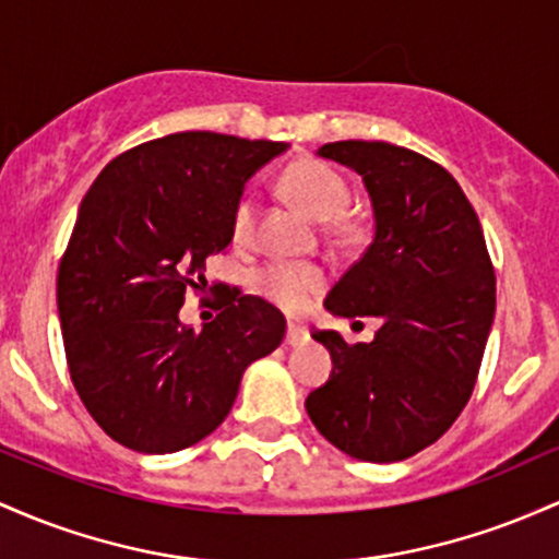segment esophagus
I'll return each mask as SVG.
<instances>
[{
  "label": "esophagus",
  "instance_id": "obj_1",
  "mask_svg": "<svg viewBox=\"0 0 559 559\" xmlns=\"http://www.w3.org/2000/svg\"><path fill=\"white\" fill-rule=\"evenodd\" d=\"M306 330L298 328V324H287V335H285V346L296 348V346H304L306 343Z\"/></svg>",
  "mask_w": 559,
  "mask_h": 559
}]
</instances>
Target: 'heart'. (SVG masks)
I'll list each match as a JSON object with an SVG mask.
<instances>
[{
  "instance_id": "heart-1",
  "label": "heart",
  "mask_w": 559,
  "mask_h": 559,
  "mask_svg": "<svg viewBox=\"0 0 559 559\" xmlns=\"http://www.w3.org/2000/svg\"><path fill=\"white\" fill-rule=\"evenodd\" d=\"M282 195L290 200L313 222L324 224L330 237L341 242L359 240L364 224L359 216L346 213L350 203L348 181L324 163L304 158L290 163L280 179ZM255 229V205L246 198L237 203L231 213V240L237 246H248ZM324 277L317 266H269L259 277L261 293L280 306L282 311L298 313L311 304L313 296L322 290Z\"/></svg>"
}]
</instances>
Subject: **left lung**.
Masks as SVG:
<instances>
[{
  "mask_svg": "<svg viewBox=\"0 0 559 559\" xmlns=\"http://www.w3.org/2000/svg\"><path fill=\"white\" fill-rule=\"evenodd\" d=\"M317 155L359 174L374 213L372 242L324 309L374 317L380 330L356 346L335 330L313 332L332 372L306 412L343 454L401 462L436 443L465 409L493 324L497 277L478 216L447 168L388 142H330Z\"/></svg>",
  "mask_w": 559,
  "mask_h": 559,
  "instance_id": "left-lung-1",
  "label": "left lung"
}]
</instances>
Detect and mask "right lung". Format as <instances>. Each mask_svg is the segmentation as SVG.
<instances>
[{"label":"right lung","mask_w":559,"mask_h":559,"mask_svg":"<svg viewBox=\"0 0 559 559\" xmlns=\"http://www.w3.org/2000/svg\"><path fill=\"white\" fill-rule=\"evenodd\" d=\"M285 142L179 131L131 147L94 179L60 261L71 380L94 423L142 454H171L229 415L248 364L285 337L266 300L227 293L195 332L179 309L231 242L246 181ZM218 290V285H216Z\"/></svg>","instance_id":"obj_1"}]
</instances>
